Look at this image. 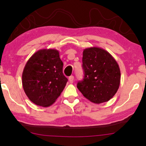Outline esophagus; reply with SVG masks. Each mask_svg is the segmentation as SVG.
Listing matches in <instances>:
<instances>
[{
	"label": "esophagus",
	"mask_w": 146,
	"mask_h": 146,
	"mask_svg": "<svg viewBox=\"0 0 146 146\" xmlns=\"http://www.w3.org/2000/svg\"><path fill=\"white\" fill-rule=\"evenodd\" d=\"M74 78L73 76H70V77H69V78H68L70 83H73V82H74Z\"/></svg>",
	"instance_id": "1"
}]
</instances>
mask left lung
Segmentation results:
<instances>
[{
  "label": "left lung",
  "instance_id": "1",
  "mask_svg": "<svg viewBox=\"0 0 146 146\" xmlns=\"http://www.w3.org/2000/svg\"><path fill=\"white\" fill-rule=\"evenodd\" d=\"M82 68L84 76L77 84L86 98L95 104L112 98L120 84V70L108 52L98 47L84 50Z\"/></svg>",
  "mask_w": 146,
  "mask_h": 146
}]
</instances>
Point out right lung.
<instances>
[{"label": "right lung", "instance_id": "add662e5", "mask_svg": "<svg viewBox=\"0 0 146 146\" xmlns=\"http://www.w3.org/2000/svg\"><path fill=\"white\" fill-rule=\"evenodd\" d=\"M62 68L57 50L36 52L27 61L22 76L23 89L30 100L42 107L54 103L68 82Z\"/></svg>", "mask_w": 146, "mask_h": 146}]
</instances>
